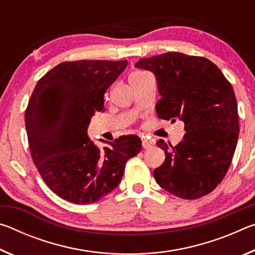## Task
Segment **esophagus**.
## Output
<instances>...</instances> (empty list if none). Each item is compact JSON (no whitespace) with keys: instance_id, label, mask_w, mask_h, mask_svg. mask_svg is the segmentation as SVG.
<instances>
[{"instance_id":"1","label":"esophagus","mask_w":255,"mask_h":255,"mask_svg":"<svg viewBox=\"0 0 255 255\" xmlns=\"http://www.w3.org/2000/svg\"><path fill=\"white\" fill-rule=\"evenodd\" d=\"M141 144H143V147L145 149H148L153 146V141L146 139V138H141Z\"/></svg>"}]
</instances>
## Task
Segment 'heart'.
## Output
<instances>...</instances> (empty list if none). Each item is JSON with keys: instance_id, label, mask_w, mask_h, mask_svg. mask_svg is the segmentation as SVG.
<instances>
[{"instance_id": "1", "label": "heart", "mask_w": 255, "mask_h": 255, "mask_svg": "<svg viewBox=\"0 0 255 255\" xmlns=\"http://www.w3.org/2000/svg\"><path fill=\"white\" fill-rule=\"evenodd\" d=\"M143 74H144L143 72H132V73H130V74H129V76H128L129 84H131L133 81H136V80L139 79L140 76H143Z\"/></svg>"}]
</instances>
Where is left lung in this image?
I'll list each match as a JSON object with an SVG mask.
<instances>
[{"label": "left lung", "mask_w": 255, "mask_h": 255, "mask_svg": "<svg viewBox=\"0 0 255 255\" xmlns=\"http://www.w3.org/2000/svg\"><path fill=\"white\" fill-rule=\"evenodd\" d=\"M156 76L161 99L157 117L184 123L176 146L159 139L165 161L154 170L161 188L193 200L208 195L225 178L239 139V112L232 84L209 59L164 53L135 64Z\"/></svg>", "instance_id": "8db88e82"}]
</instances>
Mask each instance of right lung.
Wrapping results in <instances>:
<instances>
[{
  "label": "right lung",
  "mask_w": 255,
  "mask_h": 255,
  "mask_svg": "<svg viewBox=\"0 0 255 255\" xmlns=\"http://www.w3.org/2000/svg\"><path fill=\"white\" fill-rule=\"evenodd\" d=\"M127 60L64 62L38 81L24 122L32 161L42 180L62 199L93 204L118 187L129 158L140 152L136 135L122 136L101 150L86 129L105 111V93Z\"/></svg>",
  "instance_id": "obj_1"
}]
</instances>
